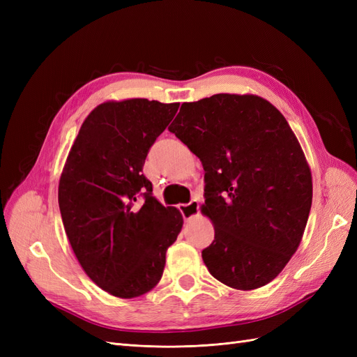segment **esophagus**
Listing matches in <instances>:
<instances>
[{"label": "esophagus", "instance_id": "obj_1", "mask_svg": "<svg viewBox=\"0 0 357 357\" xmlns=\"http://www.w3.org/2000/svg\"><path fill=\"white\" fill-rule=\"evenodd\" d=\"M178 210H180V213H181V215H183V219L189 220V219H192V218H195V215L198 214V211H199V204H198L197 199H192V201L188 202V204L178 205Z\"/></svg>", "mask_w": 357, "mask_h": 357}]
</instances>
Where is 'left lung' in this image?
Segmentation results:
<instances>
[{
	"label": "left lung",
	"mask_w": 357,
	"mask_h": 357,
	"mask_svg": "<svg viewBox=\"0 0 357 357\" xmlns=\"http://www.w3.org/2000/svg\"><path fill=\"white\" fill-rule=\"evenodd\" d=\"M168 129L205 171L210 274L238 290L273 282L296 252L312 201L311 171L284 116L261 96L218 93L183 102Z\"/></svg>",
	"instance_id": "left-lung-1"
}]
</instances>
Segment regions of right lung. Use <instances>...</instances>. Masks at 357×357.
<instances>
[{
    "label": "right lung",
    "mask_w": 357,
    "mask_h": 357,
    "mask_svg": "<svg viewBox=\"0 0 357 357\" xmlns=\"http://www.w3.org/2000/svg\"><path fill=\"white\" fill-rule=\"evenodd\" d=\"M178 102L107 101L84 119L63 165L58 201L66 234L92 282L117 298L152 290L183 218L152 195L143 167ZM144 199L139 201V197Z\"/></svg>",
    "instance_id": "1"
}]
</instances>
